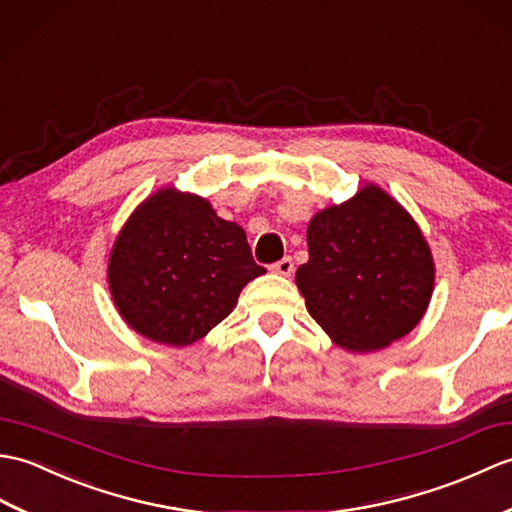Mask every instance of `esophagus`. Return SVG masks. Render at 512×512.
<instances>
[{
    "label": "esophagus",
    "instance_id": "obj_1",
    "mask_svg": "<svg viewBox=\"0 0 512 512\" xmlns=\"http://www.w3.org/2000/svg\"><path fill=\"white\" fill-rule=\"evenodd\" d=\"M271 271H274V274H280V276H291L293 274V260L289 256H285L282 260H278V263L271 265Z\"/></svg>",
    "mask_w": 512,
    "mask_h": 512
}]
</instances>
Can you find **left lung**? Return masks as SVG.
Returning <instances> with one entry per match:
<instances>
[{"label": "left lung", "mask_w": 512, "mask_h": 512, "mask_svg": "<svg viewBox=\"0 0 512 512\" xmlns=\"http://www.w3.org/2000/svg\"><path fill=\"white\" fill-rule=\"evenodd\" d=\"M309 260L295 271L306 311L348 352H374L423 320L436 265L399 201L368 181L306 227Z\"/></svg>", "instance_id": "1"}]
</instances>
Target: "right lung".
I'll use <instances>...</instances> for the list:
<instances>
[{
  "label": "right lung",
  "instance_id": "1",
  "mask_svg": "<svg viewBox=\"0 0 512 512\" xmlns=\"http://www.w3.org/2000/svg\"><path fill=\"white\" fill-rule=\"evenodd\" d=\"M245 230L208 199L166 186L131 212L113 241L107 282L120 317L164 346H190L234 311L263 276Z\"/></svg>",
  "mask_w": 512,
  "mask_h": 512
}]
</instances>
